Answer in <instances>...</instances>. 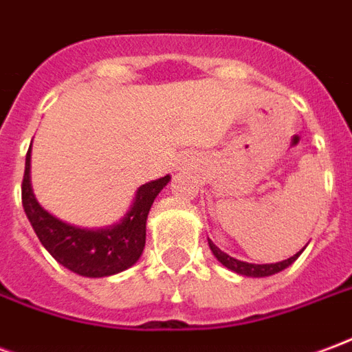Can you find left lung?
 Segmentation results:
<instances>
[{"instance_id":"1","label":"left lung","mask_w":352,"mask_h":352,"mask_svg":"<svg viewBox=\"0 0 352 352\" xmlns=\"http://www.w3.org/2000/svg\"><path fill=\"white\" fill-rule=\"evenodd\" d=\"M305 247H307V245H305ZM305 247H303V249H305ZM209 249L213 251V254L217 256V260H219L222 265H226L228 270L239 273V275H247V277H270V275H275V273L283 272L285 267H288L292 262H296V258H298V256L303 252L302 249L300 252H296L294 256L283 260V262H275V264H249V262H243V260L232 258L230 254L221 251V249H219L211 239H209Z\"/></svg>"}]
</instances>
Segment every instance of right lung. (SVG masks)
<instances>
[{
  "label": "right lung",
  "instance_id": "add662e5",
  "mask_svg": "<svg viewBox=\"0 0 352 352\" xmlns=\"http://www.w3.org/2000/svg\"><path fill=\"white\" fill-rule=\"evenodd\" d=\"M30 158L32 154L28 151L22 179V206L39 241L52 258L82 277L115 275L138 262L145 247L151 206L171 177L166 175L139 186L130 211L120 222L109 228L87 230L62 222L37 204L30 183Z\"/></svg>",
  "mask_w": 352,
  "mask_h": 352
}]
</instances>
